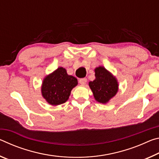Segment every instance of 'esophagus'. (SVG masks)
Listing matches in <instances>:
<instances>
[{
	"mask_svg": "<svg viewBox=\"0 0 159 159\" xmlns=\"http://www.w3.org/2000/svg\"><path fill=\"white\" fill-rule=\"evenodd\" d=\"M79 83L81 85L86 84V83H87V79H85V78H83V79H79Z\"/></svg>",
	"mask_w": 159,
	"mask_h": 159,
	"instance_id": "1",
	"label": "esophagus"
}]
</instances>
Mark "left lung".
Wrapping results in <instances>:
<instances>
[{
  "label": "left lung",
  "mask_w": 159,
  "mask_h": 159,
  "mask_svg": "<svg viewBox=\"0 0 159 159\" xmlns=\"http://www.w3.org/2000/svg\"><path fill=\"white\" fill-rule=\"evenodd\" d=\"M95 71L96 79L89 83V86L97 101L107 103L117 93V80L104 67L99 66Z\"/></svg>",
  "instance_id": "1"
}]
</instances>
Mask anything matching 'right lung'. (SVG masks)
Returning <instances> with one entry per match:
<instances>
[{
  "label": "right lung",
  "mask_w": 159,
  "mask_h": 159,
  "mask_svg": "<svg viewBox=\"0 0 159 159\" xmlns=\"http://www.w3.org/2000/svg\"><path fill=\"white\" fill-rule=\"evenodd\" d=\"M77 84L76 78L69 76L65 69L60 67L45 78L41 88L42 95L49 104L59 105L69 99L71 90Z\"/></svg>",
  "instance_id": "1"
}]
</instances>
